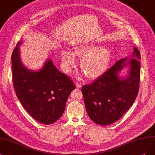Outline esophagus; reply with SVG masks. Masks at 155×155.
I'll list each match as a JSON object with an SVG mask.
<instances>
[{
    "mask_svg": "<svg viewBox=\"0 0 155 155\" xmlns=\"http://www.w3.org/2000/svg\"><path fill=\"white\" fill-rule=\"evenodd\" d=\"M75 85H76V87L77 88H78V89H81V87H82V85L80 84H78V83H77L76 84H75Z\"/></svg>",
    "mask_w": 155,
    "mask_h": 155,
    "instance_id": "34e87169",
    "label": "esophagus"
}]
</instances>
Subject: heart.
<instances>
[{
    "instance_id": "obj_1",
    "label": "heart",
    "mask_w": 155,
    "mask_h": 155,
    "mask_svg": "<svg viewBox=\"0 0 155 155\" xmlns=\"http://www.w3.org/2000/svg\"><path fill=\"white\" fill-rule=\"evenodd\" d=\"M73 53L63 50L61 52V66L66 73H70L76 66L77 57L81 58V68L91 79H95L104 74L112 58L109 48L99 47L93 43L76 44L73 46Z\"/></svg>"
}]
</instances>
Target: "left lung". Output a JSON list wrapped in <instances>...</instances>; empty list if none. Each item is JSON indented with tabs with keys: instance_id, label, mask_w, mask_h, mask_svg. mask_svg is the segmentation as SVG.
<instances>
[{
	"instance_id": "8db88e82",
	"label": "left lung",
	"mask_w": 155,
	"mask_h": 155,
	"mask_svg": "<svg viewBox=\"0 0 155 155\" xmlns=\"http://www.w3.org/2000/svg\"><path fill=\"white\" fill-rule=\"evenodd\" d=\"M131 59L122 58L82 92L89 117L95 123L108 125L116 122L133 105L138 94L140 74V54L134 47ZM127 74L119 73L125 67Z\"/></svg>"
}]
</instances>
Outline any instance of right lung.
<instances>
[{"instance_id":"obj_1","label":"right lung","mask_w":155,"mask_h":155,"mask_svg":"<svg viewBox=\"0 0 155 155\" xmlns=\"http://www.w3.org/2000/svg\"><path fill=\"white\" fill-rule=\"evenodd\" d=\"M18 42L11 56L13 81L16 94L22 106L37 121L51 124L65 110L68 98L75 89L66 74L60 72L51 59L38 71L26 68L21 62Z\"/></svg>"}]
</instances>
